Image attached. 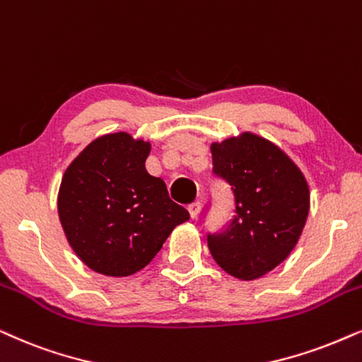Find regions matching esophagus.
<instances>
[{
	"label": "esophagus",
	"mask_w": 362,
	"mask_h": 362,
	"mask_svg": "<svg viewBox=\"0 0 362 362\" xmlns=\"http://www.w3.org/2000/svg\"><path fill=\"white\" fill-rule=\"evenodd\" d=\"M187 211H189L191 219H196V218H198L199 211H201V203H198V201H196V203L189 204V206H187Z\"/></svg>",
	"instance_id": "esophagus-1"
}]
</instances>
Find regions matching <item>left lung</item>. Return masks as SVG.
I'll return each mask as SVG.
<instances>
[{"label":"left lung","instance_id":"1","mask_svg":"<svg viewBox=\"0 0 362 362\" xmlns=\"http://www.w3.org/2000/svg\"><path fill=\"white\" fill-rule=\"evenodd\" d=\"M213 173L231 186L234 218L208 234L214 261L234 278H261L291 255L309 213V187L293 159L261 136L211 144Z\"/></svg>","mask_w":362,"mask_h":362}]
</instances>
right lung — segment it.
Returning <instances> with one entry per match:
<instances>
[{"label":"right lung","mask_w":362,"mask_h":362,"mask_svg":"<svg viewBox=\"0 0 362 362\" xmlns=\"http://www.w3.org/2000/svg\"><path fill=\"white\" fill-rule=\"evenodd\" d=\"M148 141L119 131L96 138L64 171L58 214L76 256L89 269L124 278L153 261L189 213L146 171Z\"/></svg>","instance_id":"right-lung-1"}]
</instances>
